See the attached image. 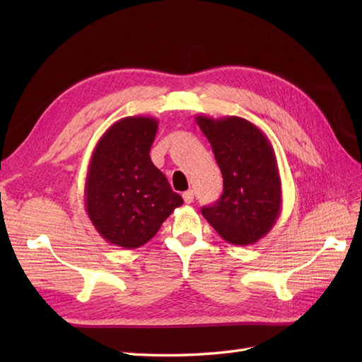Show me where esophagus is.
Here are the masks:
<instances>
[{"label":"esophagus","mask_w":362,"mask_h":362,"mask_svg":"<svg viewBox=\"0 0 362 362\" xmlns=\"http://www.w3.org/2000/svg\"><path fill=\"white\" fill-rule=\"evenodd\" d=\"M182 199L185 204H192L193 199H194V194H193V190H187L182 193Z\"/></svg>","instance_id":"obj_1"}]
</instances>
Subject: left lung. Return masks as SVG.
Instances as JSON below:
<instances>
[{
  "label": "left lung",
  "mask_w": 362,
  "mask_h": 362,
  "mask_svg": "<svg viewBox=\"0 0 362 362\" xmlns=\"http://www.w3.org/2000/svg\"><path fill=\"white\" fill-rule=\"evenodd\" d=\"M196 124L210 141L223 177V193L206 218L226 243L247 246L269 234L282 205L281 177L275 151L267 136L238 116H196Z\"/></svg>",
  "instance_id": "8db88e82"
}]
</instances>
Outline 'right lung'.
<instances>
[{"label":"right lung","mask_w":362,"mask_h":362,"mask_svg":"<svg viewBox=\"0 0 362 362\" xmlns=\"http://www.w3.org/2000/svg\"><path fill=\"white\" fill-rule=\"evenodd\" d=\"M157 129L156 117H124L93 149L84 187L86 211L107 243L124 249L144 246L184 202L151 161Z\"/></svg>","instance_id":"1"}]
</instances>
